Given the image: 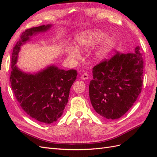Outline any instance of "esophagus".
<instances>
[{
    "label": "esophagus",
    "instance_id": "esophagus-1",
    "mask_svg": "<svg viewBox=\"0 0 157 157\" xmlns=\"http://www.w3.org/2000/svg\"><path fill=\"white\" fill-rule=\"evenodd\" d=\"M80 78H81V79L83 80H86V79L88 78V75L87 73H84V74H82L81 75V77H80Z\"/></svg>",
    "mask_w": 157,
    "mask_h": 157
}]
</instances>
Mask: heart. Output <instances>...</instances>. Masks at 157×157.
Wrapping results in <instances>:
<instances>
[{"label": "heart", "instance_id": "obj_1", "mask_svg": "<svg viewBox=\"0 0 157 157\" xmlns=\"http://www.w3.org/2000/svg\"><path fill=\"white\" fill-rule=\"evenodd\" d=\"M106 33L100 30H91L80 34L76 39L77 46L81 50H86L91 46L101 42L96 52V57L99 59L105 58L116 46V40L113 37H107ZM69 54L73 58H77L78 53L77 50L71 49Z\"/></svg>", "mask_w": 157, "mask_h": 157}]
</instances>
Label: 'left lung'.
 Listing matches in <instances>:
<instances>
[{"instance_id": "left-lung-1", "label": "left lung", "mask_w": 157, "mask_h": 157, "mask_svg": "<svg viewBox=\"0 0 157 157\" xmlns=\"http://www.w3.org/2000/svg\"><path fill=\"white\" fill-rule=\"evenodd\" d=\"M137 46L134 53L116 54L92 69L89 96L94 110L103 118H121L134 105L143 85L144 61Z\"/></svg>"}]
</instances>
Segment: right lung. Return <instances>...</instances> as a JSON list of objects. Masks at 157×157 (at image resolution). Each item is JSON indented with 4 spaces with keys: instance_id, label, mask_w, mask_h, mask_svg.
I'll list each match as a JSON object with an SVG mask.
<instances>
[{
    "instance_id": "1",
    "label": "right lung",
    "mask_w": 157,
    "mask_h": 157,
    "mask_svg": "<svg viewBox=\"0 0 157 157\" xmlns=\"http://www.w3.org/2000/svg\"><path fill=\"white\" fill-rule=\"evenodd\" d=\"M52 25L33 27L23 32L13 47L12 55L10 82L13 94L28 115L44 124L58 121L68 102L70 88L77 79L75 69H59L54 65L38 73H25L17 65L22 45L33 36L49 30Z\"/></svg>"
}]
</instances>
